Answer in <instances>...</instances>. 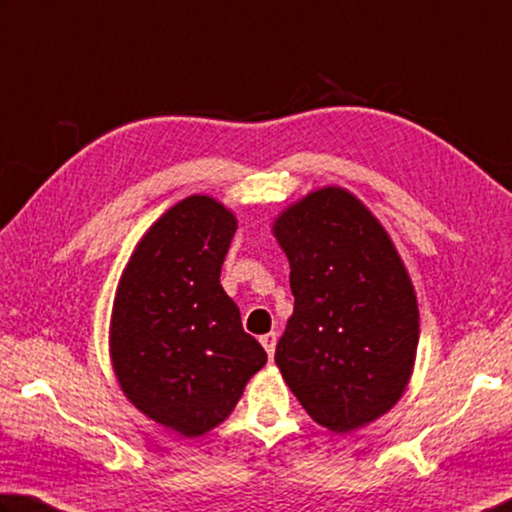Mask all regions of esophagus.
Here are the masks:
<instances>
[{"instance_id":"obj_1","label":"esophagus","mask_w":512,"mask_h":512,"mask_svg":"<svg viewBox=\"0 0 512 512\" xmlns=\"http://www.w3.org/2000/svg\"><path fill=\"white\" fill-rule=\"evenodd\" d=\"M259 342H262V347L266 349V353H268V358H273V353H275V345H277V333H266V336H262L259 338Z\"/></svg>"}]
</instances>
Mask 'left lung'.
Masks as SVG:
<instances>
[{
    "label": "left lung",
    "instance_id": "1",
    "mask_svg": "<svg viewBox=\"0 0 512 512\" xmlns=\"http://www.w3.org/2000/svg\"><path fill=\"white\" fill-rule=\"evenodd\" d=\"M291 266L293 315L275 362L315 423L347 434L401 401L418 347L410 273L383 224L338 185L273 221Z\"/></svg>",
    "mask_w": 512,
    "mask_h": 512
}]
</instances>
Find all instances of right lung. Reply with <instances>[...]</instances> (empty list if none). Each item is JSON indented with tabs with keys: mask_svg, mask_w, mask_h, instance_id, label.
<instances>
[{
	"mask_svg": "<svg viewBox=\"0 0 512 512\" xmlns=\"http://www.w3.org/2000/svg\"><path fill=\"white\" fill-rule=\"evenodd\" d=\"M237 217L192 194L154 221L116 288L109 356L136 410L188 439L226 421L266 351L219 284Z\"/></svg>",
	"mask_w": 512,
	"mask_h": 512,
	"instance_id": "add662e5",
	"label": "right lung"
}]
</instances>
